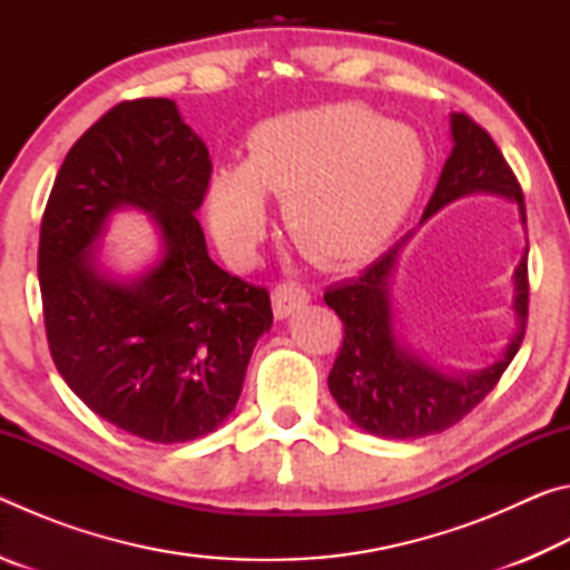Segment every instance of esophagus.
<instances>
[{"instance_id":"esophagus-1","label":"esophagus","mask_w":570,"mask_h":570,"mask_svg":"<svg viewBox=\"0 0 570 570\" xmlns=\"http://www.w3.org/2000/svg\"><path fill=\"white\" fill-rule=\"evenodd\" d=\"M272 298H274V312L278 320H288V316L296 314L298 308H304L312 296H308V292L302 284L284 282L274 288Z\"/></svg>"}]
</instances>
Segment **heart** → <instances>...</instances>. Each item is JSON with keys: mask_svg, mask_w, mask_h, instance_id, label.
I'll return each instance as SVG.
<instances>
[{"mask_svg": "<svg viewBox=\"0 0 570 570\" xmlns=\"http://www.w3.org/2000/svg\"><path fill=\"white\" fill-rule=\"evenodd\" d=\"M417 130L360 102L282 112L248 135L244 163L206 180V220L230 258H246L268 228L266 196L282 198L292 244L316 264L360 262L410 214L428 176Z\"/></svg>", "mask_w": 570, "mask_h": 570, "instance_id": "1", "label": "heart"}]
</instances>
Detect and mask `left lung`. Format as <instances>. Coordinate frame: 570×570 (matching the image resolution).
Masks as SVG:
<instances>
[{
	"label": "left lung",
	"instance_id": "obj_1",
	"mask_svg": "<svg viewBox=\"0 0 570 570\" xmlns=\"http://www.w3.org/2000/svg\"><path fill=\"white\" fill-rule=\"evenodd\" d=\"M452 150L442 166L435 193L424 208V220L475 193L500 196L518 206L525 228V206L513 170L493 138L468 115H450ZM414 230L400 238L387 254L364 268L360 276L330 286L324 302L344 322V344L330 372V392L354 428L384 440H417L448 430L495 387L520 350L528 320V246L513 272L515 332L495 362L462 372L440 366L414 350L400 330L394 274L402 250Z\"/></svg>",
	"mask_w": 570,
	"mask_h": 570
}]
</instances>
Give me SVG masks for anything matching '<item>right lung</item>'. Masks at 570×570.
Listing matches in <instances>:
<instances>
[{
	"mask_svg": "<svg viewBox=\"0 0 570 570\" xmlns=\"http://www.w3.org/2000/svg\"><path fill=\"white\" fill-rule=\"evenodd\" d=\"M206 142L168 98L115 105L67 153L40 230V288L57 372L115 428L188 442L236 410L272 298L208 256L196 214ZM122 209L154 220L157 256L122 275L101 238Z\"/></svg>",
	"mask_w": 570,
	"mask_h": 570,
	"instance_id": "1",
	"label": "right lung"
}]
</instances>
